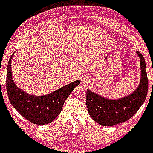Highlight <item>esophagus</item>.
Segmentation results:
<instances>
[{"mask_svg": "<svg viewBox=\"0 0 153 153\" xmlns=\"http://www.w3.org/2000/svg\"><path fill=\"white\" fill-rule=\"evenodd\" d=\"M82 79V82L83 83H85V84H86V83H88V80L87 79H85V78H83V79Z\"/></svg>", "mask_w": 153, "mask_h": 153, "instance_id": "1", "label": "esophagus"}]
</instances>
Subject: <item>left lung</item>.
Wrapping results in <instances>:
<instances>
[{"label": "left lung", "instance_id": "8db88e82", "mask_svg": "<svg viewBox=\"0 0 153 153\" xmlns=\"http://www.w3.org/2000/svg\"><path fill=\"white\" fill-rule=\"evenodd\" d=\"M140 58L141 79L137 88L126 97L111 100L89 90L86 91V105L88 114L98 124L111 126L130 119L145 101L148 93V79L143 56L137 51Z\"/></svg>", "mask_w": 153, "mask_h": 153}]
</instances>
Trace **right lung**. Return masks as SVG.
<instances>
[{"mask_svg": "<svg viewBox=\"0 0 153 153\" xmlns=\"http://www.w3.org/2000/svg\"><path fill=\"white\" fill-rule=\"evenodd\" d=\"M14 53L10 58L6 76V88L10 103L23 117L32 123L46 125L51 123L59 115L65 101L81 81H75L46 95L35 96L25 93L12 80L11 61Z\"/></svg>", "mask_w": 153, "mask_h": 153, "instance_id": "obj_1", "label": "right lung"}]
</instances>
